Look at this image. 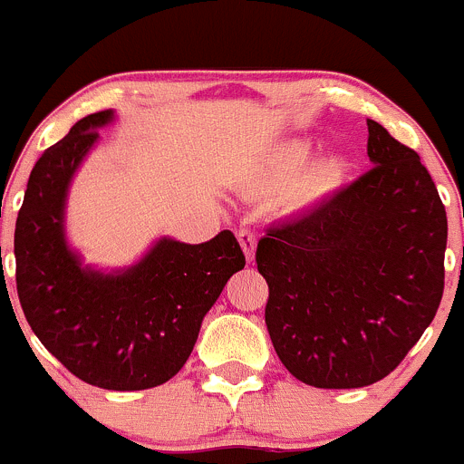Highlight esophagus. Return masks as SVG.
Wrapping results in <instances>:
<instances>
[{"mask_svg":"<svg viewBox=\"0 0 464 464\" xmlns=\"http://www.w3.org/2000/svg\"><path fill=\"white\" fill-rule=\"evenodd\" d=\"M237 238H238V243H241L243 252H246V259H247V261L255 259V250H256V237H255V232L247 230V227H241V230L237 232Z\"/></svg>","mask_w":464,"mask_h":464,"instance_id":"esophagus-1","label":"esophagus"}]
</instances>
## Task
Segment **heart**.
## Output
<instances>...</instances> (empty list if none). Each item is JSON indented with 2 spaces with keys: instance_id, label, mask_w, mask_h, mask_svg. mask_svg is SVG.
I'll return each instance as SVG.
<instances>
[{
  "instance_id": "1",
  "label": "heart",
  "mask_w": 464,
  "mask_h": 464,
  "mask_svg": "<svg viewBox=\"0 0 464 464\" xmlns=\"http://www.w3.org/2000/svg\"><path fill=\"white\" fill-rule=\"evenodd\" d=\"M311 153H314V144H311L309 140H288L275 149L268 164H266V171H268L270 178L286 180V178L295 176V173L304 167L306 160L311 158ZM345 173L347 160L343 158V155H324V158H318L315 162H311L309 167L300 173L295 187H293V194L300 200L320 198V196L336 189L343 182V178H345Z\"/></svg>"
}]
</instances>
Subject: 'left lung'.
I'll use <instances>...</instances> for the list:
<instances>
[{
	"label": "left lung",
	"instance_id": "1",
	"mask_svg": "<svg viewBox=\"0 0 464 464\" xmlns=\"http://www.w3.org/2000/svg\"><path fill=\"white\" fill-rule=\"evenodd\" d=\"M368 158L359 180L256 243L270 341L306 386L382 382L442 300L447 212L429 171L372 119Z\"/></svg>",
	"mask_w": 464,
	"mask_h": 464
}]
</instances>
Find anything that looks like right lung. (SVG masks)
Listing matches in <instances>:
<instances>
[{"instance_id":"right-lung-1","label":"right lung","mask_w":464,"mask_h":464,"mask_svg":"<svg viewBox=\"0 0 464 464\" xmlns=\"http://www.w3.org/2000/svg\"><path fill=\"white\" fill-rule=\"evenodd\" d=\"M112 119V110L87 114L35 162L15 223L17 297L40 343L81 382L146 390L180 372L205 314L246 256L223 230L198 246L164 237L114 273L82 266L67 246V191Z\"/></svg>"}]
</instances>
